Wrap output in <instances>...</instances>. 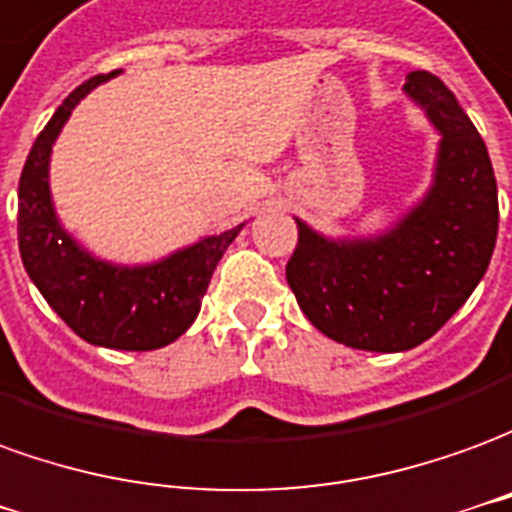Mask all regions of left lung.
<instances>
[{
    "label": "left lung",
    "instance_id": "1",
    "mask_svg": "<svg viewBox=\"0 0 512 512\" xmlns=\"http://www.w3.org/2000/svg\"><path fill=\"white\" fill-rule=\"evenodd\" d=\"M411 96L441 134L424 201L375 239H325L297 220L286 281L308 322L355 350L402 353L427 342L488 270L499 228L488 148L452 90L413 71Z\"/></svg>",
    "mask_w": 512,
    "mask_h": 512
}]
</instances>
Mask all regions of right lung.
I'll return each mask as SVG.
<instances>
[{
  "label": "right lung",
  "instance_id": "1",
  "mask_svg": "<svg viewBox=\"0 0 512 512\" xmlns=\"http://www.w3.org/2000/svg\"><path fill=\"white\" fill-rule=\"evenodd\" d=\"M112 76L82 82L38 134L18 179V250L32 284L76 336L112 350H157L195 322L209 278L242 226L146 267L99 262L65 234L49 195L52 146L79 99Z\"/></svg>",
  "mask_w": 512,
  "mask_h": 512
}]
</instances>
